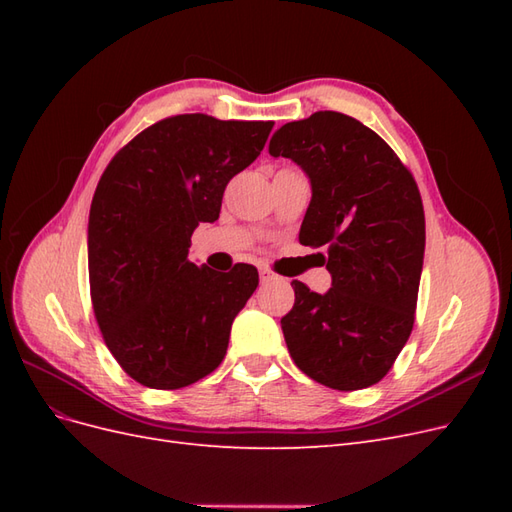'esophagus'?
Here are the masks:
<instances>
[{
    "mask_svg": "<svg viewBox=\"0 0 512 512\" xmlns=\"http://www.w3.org/2000/svg\"><path fill=\"white\" fill-rule=\"evenodd\" d=\"M273 280H277V277L269 269H260V284H269Z\"/></svg>",
    "mask_w": 512,
    "mask_h": 512,
    "instance_id": "obj_1",
    "label": "esophagus"
}]
</instances>
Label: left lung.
<instances>
[{"label": "left lung", "mask_w": 512, "mask_h": 512, "mask_svg": "<svg viewBox=\"0 0 512 512\" xmlns=\"http://www.w3.org/2000/svg\"><path fill=\"white\" fill-rule=\"evenodd\" d=\"M312 183L299 241L327 247L331 288L294 280L282 318L288 352L312 380L337 391L380 382L414 324L425 254L421 192L397 153L361 121L318 111L290 121L269 143Z\"/></svg>", "instance_id": "obj_1"}]
</instances>
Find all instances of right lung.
Here are the masks:
<instances>
[{
	"label": "right lung",
	"mask_w": 512,
	"mask_h": 512,
	"mask_svg": "<svg viewBox=\"0 0 512 512\" xmlns=\"http://www.w3.org/2000/svg\"><path fill=\"white\" fill-rule=\"evenodd\" d=\"M271 128L168 117L134 136L100 177L87 226L91 303L108 350L149 389L194 384L224 359L258 271L196 267L190 239L200 222L220 218L228 181L260 156Z\"/></svg>",
	"instance_id": "obj_1"
}]
</instances>
